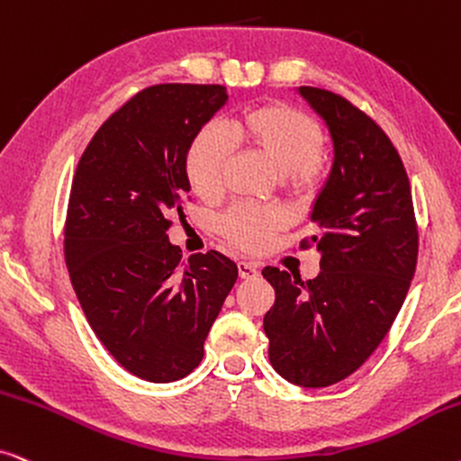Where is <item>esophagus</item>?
<instances>
[{"label":"esophagus","mask_w":461,"mask_h":461,"mask_svg":"<svg viewBox=\"0 0 461 461\" xmlns=\"http://www.w3.org/2000/svg\"><path fill=\"white\" fill-rule=\"evenodd\" d=\"M239 277L241 279H254L258 277V267L252 265V262H239Z\"/></svg>","instance_id":"1"}]
</instances>
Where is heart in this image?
I'll use <instances>...</instances> for the list:
<instances>
[{
    "instance_id": "b5f03b06",
    "label": "heart",
    "mask_w": 461,
    "mask_h": 461,
    "mask_svg": "<svg viewBox=\"0 0 461 461\" xmlns=\"http://www.w3.org/2000/svg\"><path fill=\"white\" fill-rule=\"evenodd\" d=\"M229 133L239 146L271 165L290 193L313 196L324 186L326 133L311 113L273 101L230 118ZM229 158L230 148L220 131L203 127L184 158L190 190L201 199L218 196ZM284 224V213L277 209L235 207L220 220V232L243 252H256Z\"/></svg>"
}]
</instances>
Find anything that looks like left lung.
Wrapping results in <instances>:
<instances>
[{"label": "left lung", "mask_w": 461, "mask_h": 461, "mask_svg": "<svg viewBox=\"0 0 461 461\" xmlns=\"http://www.w3.org/2000/svg\"><path fill=\"white\" fill-rule=\"evenodd\" d=\"M324 118L334 163L301 249L320 252L309 282L265 267L275 304L265 315L268 360L284 379L328 387L348 379L390 332L415 275L420 232L400 154L373 118L337 93L301 86Z\"/></svg>", "instance_id": "8db88e82"}]
</instances>
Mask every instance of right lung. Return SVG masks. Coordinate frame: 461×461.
Returning <instances> with one entry per match:
<instances>
[{
    "instance_id": "right-lung-1",
    "label": "right lung",
    "mask_w": 461,
    "mask_h": 461,
    "mask_svg": "<svg viewBox=\"0 0 461 461\" xmlns=\"http://www.w3.org/2000/svg\"><path fill=\"white\" fill-rule=\"evenodd\" d=\"M220 85H154L101 124L76 167L65 265L93 332L140 379L193 373L237 265L220 252L182 258L171 218L190 201L184 158L226 104Z\"/></svg>"
}]
</instances>
